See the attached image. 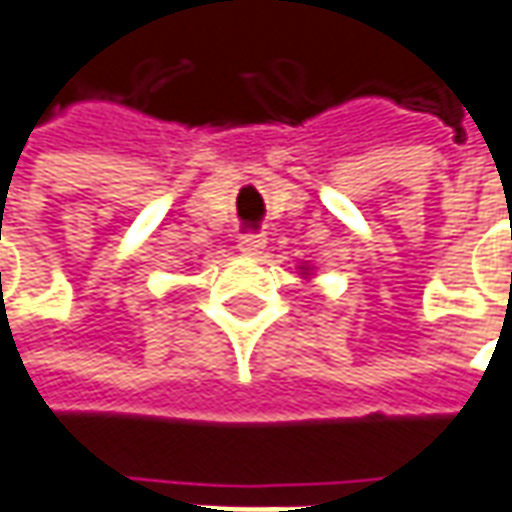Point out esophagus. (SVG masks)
<instances>
[{
    "mask_svg": "<svg viewBox=\"0 0 512 512\" xmlns=\"http://www.w3.org/2000/svg\"><path fill=\"white\" fill-rule=\"evenodd\" d=\"M266 246V234H257V232H246L237 237V249L243 252V255L255 257L260 255V249Z\"/></svg>",
    "mask_w": 512,
    "mask_h": 512,
    "instance_id": "1",
    "label": "esophagus"
}]
</instances>
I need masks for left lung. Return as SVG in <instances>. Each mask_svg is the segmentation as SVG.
Here are the masks:
<instances>
[{
	"mask_svg": "<svg viewBox=\"0 0 512 512\" xmlns=\"http://www.w3.org/2000/svg\"><path fill=\"white\" fill-rule=\"evenodd\" d=\"M300 269H303V275H306V272H309V269H306V266H300Z\"/></svg>",
	"mask_w": 512,
	"mask_h": 512,
	"instance_id": "obj_1",
	"label": "left lung"
}]
</instances>
